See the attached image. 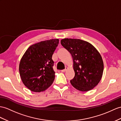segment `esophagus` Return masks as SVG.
Returning a JSON list of instances; mask_svg holds the SVG:
<instances>
[{"label": "esophagus", "instance_id": "obj_1", "mask_svg": "<svg viewBox=\"0 0 121 121\" xmlns=\"http://www.w3.org/2000/svg\"><path fill=\"white\" fill-rule=\"evenodd\" d=\"M67 69H68V68H67V67H66L65 69L61 70V72H65L67 70Z\"/></svg>", "mask_w": 121, "mask_h": 121}]
</instances>
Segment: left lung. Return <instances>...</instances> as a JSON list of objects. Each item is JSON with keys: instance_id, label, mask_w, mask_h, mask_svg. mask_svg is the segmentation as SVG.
Listing matches in <instances>:
<instances>
[{"instance_id": "8db88e82", "label": "left lung", "mask_w": 121, "mask_h": 121, "mask_svg": "<svg viewBox=\"0 0 121 121\" xmlns=\"http://www.w3.org/2000/svg\"><path fill=\"white\" fill-rule=\"evenodd\" d=\"M60 43L73 58L75 76L71 84L81 91L92 89L102 77L104 64L101 54L91 43L81 39L65 38Z\"/></svg>"}]
</instances>
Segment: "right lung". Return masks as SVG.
I'll use <instances>...</instances> for the list:
<instances>
[{
  "instance_id": "obj_1",
  "label": "right lung",
  "mask_w": 121,
  "mask_h": 121,
  "mask_svg": "<svg viewBox=\"0 0 121 121\" xmlns=\"http://www.w3.org/2000/svg\"><path fill=\"white\" fill-rule=\"evenodd\" d=\"M59 43L52 39L32 45L20 60L19 71L22 83L29 89L39 92L47 89L55 79L52 55Z\"/></svg>"
}]
</instances>
